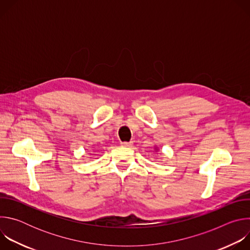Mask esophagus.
Listing matches in <instances>:
<instances>
[{"label": "esophagus", "instance_id": "1", "mask_svg": "<svg viewBox=\"0 0 250 250\" xmlns=\"http://www.w3.org/2000/svg\"><path fill=\"white\" fill-rule=\"evenodd\" d=\"M121 146H124V147H131L133 145H132V142H131V141H129V142L125 141V142H122Z\"/></svg>", "mask_w": 250, "mask_h": 250}]
</instances>
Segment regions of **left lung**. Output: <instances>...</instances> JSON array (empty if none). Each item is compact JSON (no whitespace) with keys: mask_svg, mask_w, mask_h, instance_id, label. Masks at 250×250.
<instances>
[{"mask_svg":"<svg viewBox=\"0 0 250 250\" xmlns=\"http://www.w3.org/2000/svg\"><path fill=\"white\" fill-rule=\"evenodd\" d=\"M154 151L155 152H159V148L157 146H154Z\"/></svg>","mask_w":250,"mask_h":250,"instance_id":"obj_1","label":"left lung"}]
</instances>
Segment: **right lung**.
I'll list each match as a JSON object with an SVG mask.
<instances>
[{
  "instance_id": "add662e5",
  "label": "right lung",
  "mask_w": 250,
  "mask_h": 250,
  "mask_svg": "<svg viewBox=\"0 0 250 250\" xmlns=\"http://www.w3.org/2000/svg\"><path fill=\"white\" fill-rule=\"evenodd\" d=\"M94 153H95V150H93V151H92V154H91V156H93V155H94Z\"/></svg>"
}]
</instances>
